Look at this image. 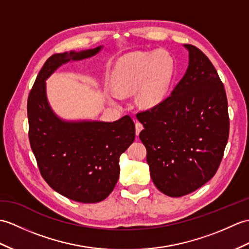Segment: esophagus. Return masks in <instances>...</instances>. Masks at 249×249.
I'll return each mask as SVG.
<instances>
[{
    "mask_svg": "<svg viewBox=\"0 0 249 249\" xmlns=\"http://www.w3.org/2000/svg\"><path fill=\"white\" fill-rule=\"evenodd\" d=\"M143 129V125L140 122H136V135L139 136L140 131Z\"/></svg>",
    "mask_w": 249,
    "mask_h": 249,
    "instance_id": "1",
    "label": "esophagus"
}]
</instances>
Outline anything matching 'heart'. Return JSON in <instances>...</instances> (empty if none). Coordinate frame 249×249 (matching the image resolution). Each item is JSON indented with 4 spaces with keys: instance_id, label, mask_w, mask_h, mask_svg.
<instances>
[{
    "instance_id": "b5f03b06",
    "label": "heart",
    "mask_w": 249,
    "mask_h": 249,
    "mask_svg": "<svg viewBox=\"0 0 249 249\" xmlns=\"http://www.w3.org/2000/svg\"><path fill=\"white\" fill-rule=\"evenodd\" d=\"M174 75V60L166 51L137 52L121 58L112 83L121 93L138 90L142 106L154 107L167 95Z\"/></svg>"
}]
</instances>
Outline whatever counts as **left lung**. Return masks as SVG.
Here are the masks:
<instances>
[{
	"mask_svg": "<svg viewBox=\"0 0 249 249\" xmlns=\"http://www.w3.org/2000/svg\"><path fill=\"white\" fill-rule=\"evenodd\" d=\"M184 46L189 66L180 82L157 106L137 113L152 180L171 197L192 193L215 175L229 137L222 80L203 52Z\"/></svg>",
	"mask_w": 249,
	"mask_h": 249,
	"instance_id": "obj_1",
	"label": "left lung"
}]
</instances>
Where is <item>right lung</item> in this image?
Segmentation results:
<instances>
[{
    "instance_id": "add662e5",
    "label": "right lung",
    "mask_w": 249,
    "mask_h": 249,
    "mask_svg": "<svg viewBox=\"0 0 249 249\" xmlns=\"http://www.w3.org/2000/svg\"><path fill=\"white\" fill-rule=\"evenodd\" d=\"M101 49L52 55L27 100L28 138L40 174L56 192L84 204L98 203L112 192L120 156L135 140V123L129 115L114 122L62 121L46 100L45 80L63 63L89 58Z\"/></svg>"
}]
</instances>
